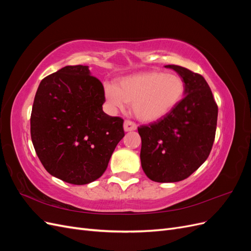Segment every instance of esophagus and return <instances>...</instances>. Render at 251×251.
Instances as JSON below:
<instances>
[{"label":"esophagus","instance_id":"1","mask_svg":"<svg viewBox=\"0 0 251 251\" xmlns=\"http://www.w3.org/2000/svg\"><path fill=\"white\" fill-rule=\"evenodd\" d=\"M124 128L126 132H130V131H134L137 128V125L131 120H126L125 124H124Z\"/></svg>","mask_w":251,"mask_h":251}]
</instances>
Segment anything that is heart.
Instances as JSON below:
<instances>
[{"label": "heart", "instance_id": "1", "mask_svg": "<svg viewBox=\"0 0 251 251\" xmlns=\"http://www.w3.org/2000/svg\"><path fill=\"white\" fill-rule=\"evenodd\" d=\"M184 93V82L177 74L144 72L121 79L116 87L104 85V96L113 109L124 110L132 103L135 116L142 121L162 118L176 107Z\"/></svg>", "mask_w": 251, "mask_h": 251}]
</instances>
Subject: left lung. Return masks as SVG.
<instances>
[{
  "label": "left lung",
  "instance_id": "left-lung-1",
  "mask_svg": "<svg viewBox=\"0 0 251 251\" xmlns=\"http://www.w3.org/2000/svg\"><path fill=\"white\" fill-rule=\"evenodd\" d=\"M185 83V96L168 115L138 126L142 170L155 182H178L198 170L215 141L218 105L201 74L168 65Z\"/></svg>",
  "mask_w": 251,
  "mask_h": 251
}]
</instances>
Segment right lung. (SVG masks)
Wrapping results in <instances>:
<instances>
[{
    "mask_svg": "<svg viewBox=\"0 0 251 251\" xmlns=\"http://www.w3.org/2000/svg\"><path fill=\"white\" fill-rule=\"evenodd\" d=\"M101 81L88 66H66L37 88L30 117L35 153L46 171L71 184L100 178L117 143L124 119L102 111Z\"/></svg>",
    "mask_w": 251,
    "mask_h": 251,
    "instance_id": "obj_1",
    "label": "right lung"
}]
</instances>
